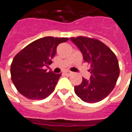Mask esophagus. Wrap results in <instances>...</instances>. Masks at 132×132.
<instances>
[{"mask_svg":"<svg viewBox=\"0 0 132 132\" xmlns=\"http://www.w3.org/2000/svg\"><path fill=\"white\" fill-rule=\"evenodd\" d=\"M64 74H65V75H70L72 74V72L65 71V72H64Z\"/></svg>","mask_w":132,"mask_h":132,"instance_id":"34e87169","label":"esophagus"}]
</instances>
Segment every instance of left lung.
<instances>
[{"instance_id": "left-lung-1", "label": "left lung", "mask_w": 132, "mask_h": 132, "mask_svg": "<svg viewBox=\"0 0 132 132\" xmlns=\"http://www.w3.org/2000/svg\"><path fill=\"white\" fill-rule=\"evenodd\" d=\"M70 40L80 50L85 62L90 64V80L82 78L75 86V93L86 103L99 102L114 88L119 76L116 55L101 41L85 37H72Z\"/></svg>"}]
</instances>
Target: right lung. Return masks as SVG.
I'll list each match as a JSON object with an SVG mask.
<instances>
[{"label": "right lung", "mask_w": 132, "mask_h": 132, "mask_svg": "<svg viewBox=\"0 0 132 132\" xmlns=\"http://www.w3.org/2000/svg\"><path fill=\"white\" fill-rule=\"evenodd\" d=\"M68 38L46 37L27 45L19 52L11 65V80L17 90L30 100L46 98L55 89L61 74L47 72L57 47Z\"/></svg>", "instance_id": "1"}]
</instances>
